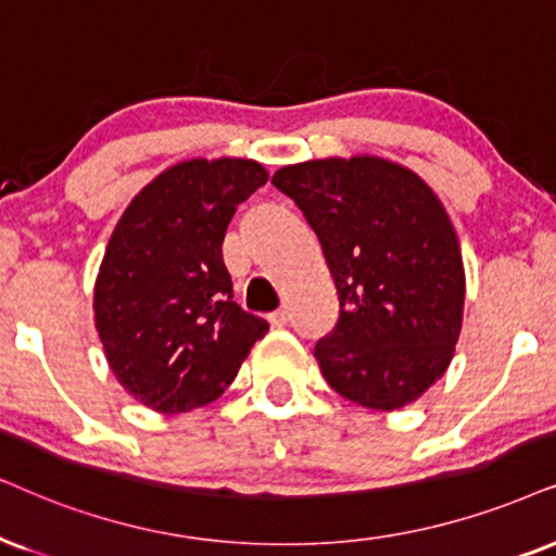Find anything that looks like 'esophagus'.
I'll return each instance as SVG.
<instances>
[{
  "mask_svg": "<svg viewBox=\"0 0 556 556\" xmlns=\"http://www.w3.org/2000/svg\"><path fill=\"white\" fill-rule=\"evenodd\" d=\"M287 320H290V313H287V307H279L277 313H271L269 315V323L274 328H282V326H287Z\"/></svg>",
  "mask_w": 556,
  "mask_h": 556,
  "instance_id": "34e87169",
  "label": "esophagus"
}]
</instances>
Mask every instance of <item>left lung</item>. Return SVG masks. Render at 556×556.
Returning a JSON list of instances; mask_svg holds the SVG:
<instances>
[{
  "instance_id": "left-lung-1",
  "label": "left lung",
  "mask_w": 556,
  "mask_h": 556,
  "mask_svg": "<svg viewBox=\"0 0 556 556\" xmlns=\"http://www.w3.org/2000/svg\"><path fill=\"white\" fill-rule=\"evenodd\" d=\"M271 185L318 236L339 320L315 343L323 377L371 410H397L444 375L465 313L454 226L410 168L377 156L279 168Z\"/></svg>"
}]
</instances>
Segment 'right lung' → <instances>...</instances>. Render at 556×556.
<instances>
[{"mask_svg": "<svg viewBox=\"0 0 556 556\" xmlns=\"http://www.w3.org/2000/svg\"><path fill=\"white\" fill-rule=\"evenodd\" d=\"M269 174L251 159H192L132 197L94 285L110 369L138 403L187 413L233 382L269 323L233 302L223 238Z\"/></svg>", "mask_w": 556, "mask_h": 556, "instance_id": "1", "label": "right lung"}]
</instances>
